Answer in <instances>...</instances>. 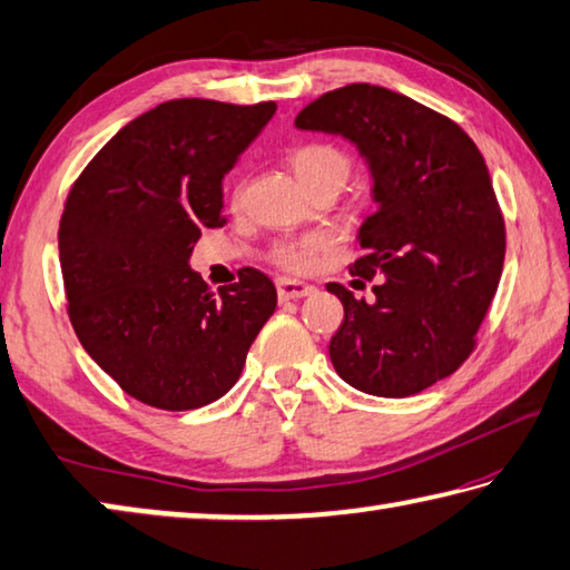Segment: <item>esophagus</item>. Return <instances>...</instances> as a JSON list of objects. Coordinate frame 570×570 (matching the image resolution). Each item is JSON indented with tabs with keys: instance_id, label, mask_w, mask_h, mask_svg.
<instances>
[{
	"instance_id": "esophagus-1",
	"label": "esophagus",
	"mask_w": 570,
	"mask_h": 570,
	"mask_svg": "<svg viewBox=\"0 0 570 570\" xmlns=\"http://www.w3.org/2000/svg\"><path fill=\"white\" fill-rule=\"evenodd\" d=\"M276 292H278V302H294V298H304L308 294H314V286L296 282V278H278Z\"/></svg>"
}]
</instances>
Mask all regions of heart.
Instances as JSON below:
<instances>
[{
	"label": "heart",
	"instance_id": "heart-1",
	"mask_svg": "<svg viewBox=\"0 0 570 570\" xmlns=\"http://www.w3.org/2000/svg\"><path fill=\"white\" fill-rule=\"evenodd\" d=\"M288 163L296 173V178L302 180V186L308 190L320 183H334V186H344V180L350 178L352 160L342 148L330 146V142H306V146L296 148ZM326 246L322 236H308L298 240H282L272 250V258L284 268L292 272H306L314 264V258Z\"/></svg>",
	"mask_w": 570,
	"mask_h": 570
}]
</instances>
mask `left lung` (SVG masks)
Here are the masks:
<instances>
[{"label":"left lung","instance_id":"obj_1","mask_svg":"<svg viewBox=\"0 0 570 570\" xmlns=\"http://www.w3.org/2000/svg\"><path fill=\"white\" fill-rule=\"evenodd\" d=\"M294 125L350 140L377 204L356 236L364 256L350 266L374 278V296L326 284L344 306L330 342L336 374L374 397H410L450 377L475 346L505 258L503 214L478 146L445 115L366 82L324 92Z\"/></svg>","mask_w":570,"mask_h":570}]
</instances>
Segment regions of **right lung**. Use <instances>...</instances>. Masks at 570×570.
<instances>
[{"mask_svg":"<svg viewBox=\"0 0 570 570\" xmlns=\"http://www.w3.org/2000/svg\"><path fill=\"white\" fill-rule=\"evenodd\" d=\"M276 102H160L105 142L67 196L60 266L75 334L130 397L196 410L234 387L276 308L272 278L240 268L214 294L190 268L224 226V178Z\"/></svg>","mask_w":570,"mask_h":570,"instance_id":"right-lung-1","label":"right lung"}]
</instances>
